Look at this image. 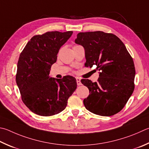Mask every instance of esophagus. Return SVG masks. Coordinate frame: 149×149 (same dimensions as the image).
<instances>
[{
    "label": "esophagus",
    "mask_w": 149,
    "mask_h": 149,
    "mask_svg": "<svg viewBox=\"0 0 149 149\" xmlns=\"http://www.w3.org/2000/svg\"><path fill=\"white\" fill-rule=\"evenodd\" d=\"M76 81H77V85H82V84H81V79H80V78H79V77H77V78H76Z\"/></svg>",
    "instance_id": "1"
}]
</instances>
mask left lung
<instances>
[{
	"mask_svg": "<svg viewBox=\"0 0 149 149\" xmlns=\"http://www.w3.org/2000/svg\"><path fill=\"white\" fill-rule=\"evenodd\" d=\"M75 43L85 49L86 66L96 65L98 81L82 79L89 94L83 104L89 111L111 116L123 109L134 90L136 75L133 58L123 42L102 31L79 32Z\"/></svg>",
	"mask_w": 149,
	"mask_h": 149,
	"instance_id": "8db88e82",
	"label": "left lung"
}]
</instances>
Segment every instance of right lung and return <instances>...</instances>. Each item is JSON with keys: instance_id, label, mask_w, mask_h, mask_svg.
Wrapping results in <instances>:
<instances>
[{"instance_id": "right-lung-1", "label": "right lung", "mask_w": 149, "mask_h": 149, "mask_svg": "<svg viewBox=\"0 0 149 149\" xmlns=\"http://www.w3.org/2000/svg\"><path fill=\"white\" fill-rule=\"evenodd\" d=\"M72 33L52 31L36 35L20 54L16 83L23 103L35 114L47 117L63 111L77 88L74 77L56 79L49 75L59 49Z\"/></svg>"}]
</instances>
